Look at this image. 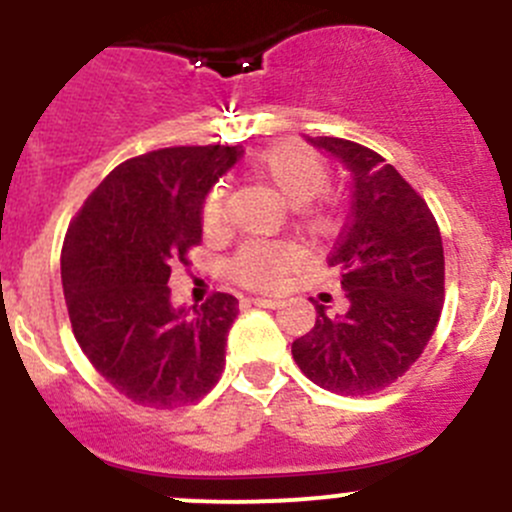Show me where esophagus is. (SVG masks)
Listing matches in <instances>:
<instances>
[{"label": "esophagus", "instance_id": "1", "mask_svg": "<svg viewBox=\"0 0 512 512\" xmlns=\"http://www.w3.org/2000/svg\"><path fill=\"white\" fill-rule=\"evenodd\" d=\"M247 304H257V307H280V299L277 297H247Z\"/></svg>", "mask_w": 512, "mask_h": 512}]
</instances>
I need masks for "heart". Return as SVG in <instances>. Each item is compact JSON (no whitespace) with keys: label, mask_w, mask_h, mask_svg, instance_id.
<instances>
[{"label":"heart","mask_w":512,"mask_h":512,"mask_svg":"<svg viewBox=\"0 0 512 512\" xmlns=\"http://www.w3.org/2000/svg\"><path fill=\"white\" fill-rule=\"evenodd\" d=\"M250 170L262 183L272 185L292 208H299V223L312 232L332 227L329 215L304 208L329 188L332 170L314 148L299 141H280L267 146L250 160ZM225 185L218 183L203 203L205 232H218L225 225ZM299 262V250L289 242H247L230 262V275L255 289L280 285L282 277Z\"/></svg>","instance_id":"b5f03b06"}]
</instances>
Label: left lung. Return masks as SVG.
I'll use <instances>...</instances> for the list:
<instances>
[{
  "mask_svg": "<svg viewBox=\"0 0 512 512\" xmlns=\"http://www.w3.org/2000/svg\"><path fill=\"white\" fill-rule=\"evenodd\" d=\"M352 175V213L329 267L344 307L317 304L312 332L292 342L309 381L342 396L386 389L426 349L443 309V242L421 195L379 153L344 138H307Z\"/></svg>",
  "mask_w": 512,
  "mask_h": 512,
  "instance_id": "1",
  "label": "left lung"
}]
</instances>
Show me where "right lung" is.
<instances>
[{
	"label": "right lung",
	"mask_w": 512,
	"mask_h": 512,
	"mask_svg": "<svg viewBox=\"0 0 512 512\" xmlns=\"http://www.w3.org/2000/svg\"><path fill=\"white\" fill-rule=\"evenodd\" d=\"M242 146L160 148L113 168L66 232L61 285L81 352L133 404L203 399L225 369L237 299L170 302V267L203 240V203Z\"/></svg>",
	"instance_id": "1"
}]
</instances>
